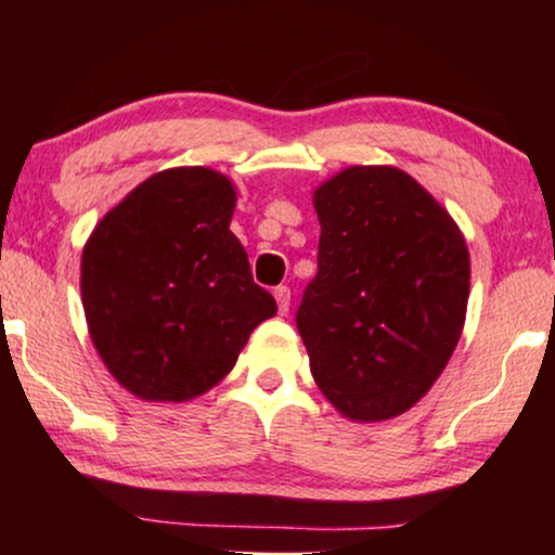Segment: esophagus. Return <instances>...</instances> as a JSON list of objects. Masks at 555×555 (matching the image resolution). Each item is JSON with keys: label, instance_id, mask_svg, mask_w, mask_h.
I'll return each mask as SVG.
<instances>
[{"label": "esophagus", "instance_id": "esophagus-1", "mask_svg": "<svg viewBox=\"0 0 555 555\" xmlns=\"http://www.w3.org/2000/svg\"><path fill=\"white\" fill-rule=\"evenodd\" d=\"M275 300H278V310L285 315L287 308H291V287L278 285L275 287Z\"/></svg>", "mask_w": 555, "mask_h": 555}]
</instances>
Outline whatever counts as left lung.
Segmentation results:
<instances>
[{
	"label": "left lung",
	"mask_w": 555,
	"mask_h": 555,
	"mask_svg": "<svg viewBox=\"0 0 555 555\" xmlns=\"http://www.w3.org/2000/svg\"><path fill=\"white\" fill-rule=\"evenodd\" d=\"M318 275L295 313L310 374L356 422L412 409L465 325L467 245L427 189L393 166H351L315 189Z\"/></svg>",
	"instance_id": "left-lung-1"
}]
</instances>
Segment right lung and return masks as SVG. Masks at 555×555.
Returning <instances> with one entry per match:
<instances>
[{
    "instance_id": "1",
    "label": "right lung",
    "mask_w": 555,
    "mask_h": 555,
    "mask_svg": "<svg viewBox=\"0 0 555 555\" xmlns=\"http://www.w3.org/2000/svg\"><path fill=\"white\" fill-rule=\"evenodd\" d=\"M232 211L230 179L186 166L143 181L90 234L80 264L90 338L135 397H199L278 313L230 232Z\"/></svg>"
}]
</instances>
